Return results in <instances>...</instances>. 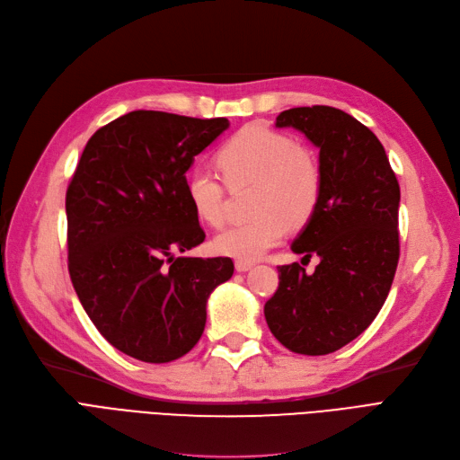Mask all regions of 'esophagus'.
<instances>
[{"label":"esophagus","instance_id":"34e87169","mask_svg":"<svg viewBox=\"0 0 460 460\" xmlns=\"http://www.w3.org/2000/svg\"><path fill=\"white\" fill-rule=\"evenodd\" d=\"M252 267H253V263H250V261H241V260L234 261V269L239 270V273H246V270H250Z\"/></svg>","mask_w":460,"mask_h":460}]
</instances>
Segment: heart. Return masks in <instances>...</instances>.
Wrapping results in <instances>:
<instances>
[{
    "label": "heart",
    "instance_id": "b5f03b06",
    "mask_svg": "<svg viewBox=\"0 0 460 460\" xmlns=\"http://www.w3.org/2000/svg\"><path fill=\"white\" fill-rule=\"evenodd\" d=\"M216 166L229 190L252 185L248 221L216 234L212 248L224 256L256 261L280 243L288 227H303L313 217L324 190L320 159L292 136L248 125L221 146ZM185 193L197 217L210 227L226 221V185L210 170L187 174Z\"/></svg>",
    "mask_w": 460,
    "mask_h": 460
}]
</instances>
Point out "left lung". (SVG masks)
Wrapping results in <instances>:
<instances>
[{"label":"left lung","instance_id":"1","mask_svg":"<svg viewBox=\"0 0 460 460\" xmlns=\"http://www.w3.org/2000/svg\"><path fill=\"white\" fill-rule=\"evenodd\" d=\"M277 127H294L320 147L324 190L292 244L320 263L313 275L299 263L279 267L265 320L288 350L322 356L358 337L386 301L400 260V185L377 136L341 110L292 108Z\"/></svg>","mask_w":460,"mask_h":460}]
</instances>
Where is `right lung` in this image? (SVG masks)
<instances>
[{"label":"right lung","mask_w":460,"mask_h":460,"mask_svg":"<svg viewBox=\"0 0 460 460\" xmlns=\"http://www.w3.org/2000/svg\"><path fill=\"white\" fill-rule=\"evenodd\" d=\"M229 127L138 110L98 128L66 191L67 270L106 341L136 360L166 364L190 352L207 299L233 277L229 258H176L204 241L185 193L195 155Z\"/></svg>","instance_id":"obj_1"}]
</instances>
